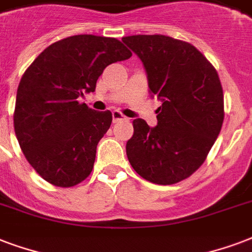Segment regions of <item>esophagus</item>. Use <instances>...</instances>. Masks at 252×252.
I'll return each mask as SVG.
<instances>
[{
	"instance_id": "1",
	"label": "esophagus",
	"mask_w": 252,
	"mask_h": 252,
	"mask_svg": "<svg viewBox=\"0 0 252 252\" xmlns=\"http://www.w3.org/2000/svg\"><path fill=\"white\" fill-rule=\"evenodd\" d=\"M124 119H126L125 115H122L119 111L117 110L113 111V122H114V124H117V122H119V121H124Z\"/></svg>"
}]
</instances>
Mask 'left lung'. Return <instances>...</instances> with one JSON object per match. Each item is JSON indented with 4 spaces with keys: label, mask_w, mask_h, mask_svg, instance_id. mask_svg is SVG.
<instances>
[{
    "label": "left lung",
    "mask_w": 252,
    "mask_h": 252,
    "mask_svg": "<svg viewBox=\"0 0 252 252\" xmlns=\"http://www.w3.org/2000/svg\"><path fill=\"white\" fill-rule=\"evenodd\" d=\"M146 70L151 97L162 102L158 124L133 121L126 143L128 162L142 178L157 185L181 182L203 163L224 118L218 73L191 43L167 35L122 38Z\"/></svg>",
    "instance_id": "left-lung-1"
}]
</instances>
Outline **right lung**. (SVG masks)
Here are the masks:
<instances>
[{"instance_id":"right-lung-1","label":"right lung","mask_w":252,"mask_h":252,"mask_svg":"<svg viewBox=\"0 0 252 252\" xmlns=\"http://www.w3.org/2000/svg\"><path fill=\"white\" fill-rule=\"evenodd\" d=\"M131 57L115 38L79 34L52 43L22 75L14 130L33 169L54 186L71 187L92 173L98 142L113 115L79 103L106 66Z\"/></svg>"}]
</instances>
